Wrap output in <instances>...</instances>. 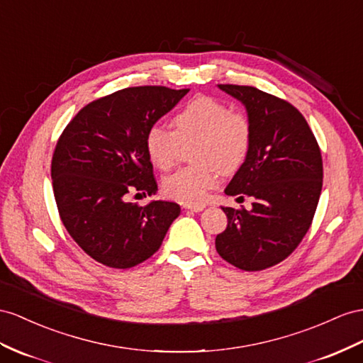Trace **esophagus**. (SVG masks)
<instances>
[{
    "label": "esophagus",
    "instance_id": "1",
    "mask_svg": "<svg viewBox=\"0 0 363 363\" xmlns=\"http://www.w3.org/2000/svg\"><path fill=\"white\" fill-rule=\"evenodd\" d=\"M184 208H185V210H191V211L199 213V211H202L203 208H206V206H203V203H194V206H184Z\"/></svg>",
    "mask_w": 363,
    "mask_h": 363
}]
</instances>
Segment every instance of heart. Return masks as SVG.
<instances>
[{
	"label": "heart",
	"instance_id": "heart-1",
	"mask_svg": "<svg viewBox=\"0 0 363 363\" xmlns=\"http://www.w3.org/2000/svg\"><path fill=\"white\" fill-rule=\"evenodd\" d=\"M173 130L153 124L145 133L148 160L160 170H170L178 160L181 144L194 143L191 157L196 165L184 167L167 176L162 191L167 198L194 206L215 189L219 170L233 173L250 153L253 128L250 118L239 110H230L211 96H196L176 111Z\"/></svg>",
	"mask_w": 363,
	"mask_h": 363
}]
</instances>
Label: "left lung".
I'll use <instances>...</instances> for the list:
<instances>
[{
    "label": "left lung",
    "mask_w": 363,
    "mask_h": 363,
    "mask_svg": "<svg viewBox=\"0 0 363 363\" xmlns=\"http://www.w3.org/2000/svg\"><path fill=\"white\" fill-rule=\"evenodd\" d=\"M247 108L253 139L225 193L253 198L252 210L222 207L227 228L219 256L239 270L261 272L290 256L311 227L323 165L318 141L290 102L252 86L218 84Z\"/></svg>",
    "instance_id": "1"
}]
</instances>
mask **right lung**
<instances>
[{"label":"right lung","instance_id":"add662e5","mask_svg":"<svg viewBox=\"0 0 363 363\" xmlns=\"http://www.w3.org/2000/svg\"><path fill=\"white\" fill-rule=\"evenodd\" d=\"M189 89L127 87L89 102L61 133L52 157V185L64 227L96 262L125 270L160 250L179 216L178 203L127 202L156 193L145 133Z\"/></svg>","mask_w":363,"mask_h":363}]
</instances>
